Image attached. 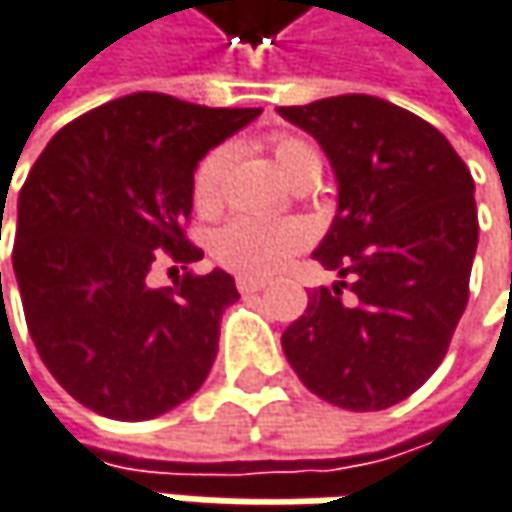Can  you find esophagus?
Wrapping results in <instances>:
<instances>
[{
    "mask_svg": "<svg viewBox=\"0 0 512 512\" xmlns=\"http://www.w3.org/2000/svg\"><path fill=\"white\" fill-rule=\"evenodd\" d=\"M236 285L241 294H256V291H265L268 282L265 279H253V276H238Z\"/></svg>",
    "mask_w": 512,
    "mask_h": 512,
    "instance_id": "obj_1",
    "label": "esophagus"
}]
</instances>
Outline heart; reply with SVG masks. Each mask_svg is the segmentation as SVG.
<instances>
[{"instance_id": "1", "label": "heart", "mask_w": 512, "mask_h": 512, "mask_svg": "<svg viewBox=\"0 0 512 512\" xmlns=\"http://www.w3.org/2000/svg\"><path fill=\"white\" fill-rule=\"evenodd\" d=\"M230 160H233L230 145H218L198 165V171H195V203L203 212H209L221 203ZM274 160L288 180H294L306 168H320L317 151L297 136L274 139ZM303 244H306V230L294 221H271V218L241 215L215 233L212 253L230 271H238L244 276H271L279 268H285L288 259Z\"/></svg>"}]
</instances>
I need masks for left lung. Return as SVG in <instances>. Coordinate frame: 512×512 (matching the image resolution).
<instances>
[{
    "instance_id": "obj_1",
    "label": "left lung",
    "mask_w": 512,
    "mask_h": 512,
    "mask_svg": "<svg viewBox=\"0 0 512 512\" xmlns=\"http://www.w3.org/2000/svg\"><path fill=\"white\" fill-rule=\"evenodd\" d=\"M323 148L338 209L314 259L335 271L282 332L300 382L347 411L408 399L443 361L478 247L475 183L449 139L376 98L276 107ZM350 285L353 300L340 297Z\"/></svg>"
}]
</instances>
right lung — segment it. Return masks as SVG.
Wrapping results in <instances>:
<instances>
[{
	"mask_svg": "<svg viewBox=\"0 0 512 512\" xmlns=\"http://www.w3.org/2000/svg\"><path fill=\"white\" fill-rule=\"evenodd\" d=\"M259 113L133 92L57 130L28 171L14 238L25 323L49 373L95 414L151 420L209 376L236 279L215 268L160 291L148 271L160 250L203 259L180 230L198 163Z\"/></svg>",
	"mask_w": 512,
	"mask_h": 512,
	"instance_id": "obj_1",
	"label": "right lung"
}]
</instances>
